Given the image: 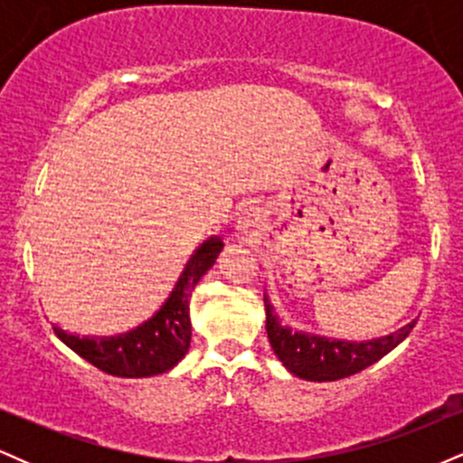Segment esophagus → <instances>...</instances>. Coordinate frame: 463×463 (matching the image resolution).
<instances>
[{
    "label": "esophagus",
    "instance_id": "1",
    "mask_svg": "<svg viewBox=\"0 0 463 463\" xmlns=\"http://www.w3.org/2000/svg\"><path fill=\"white\" fill-rule=\"evenodd\" d=\"M263 222H265V213H263L261 206H250V209L243 211L241 217H239L237 231L248 239V237L257 235V232L261 231Z\"/></svg>",
    "mask_w": 463,
    "mask_h": 463
}]
</instances>
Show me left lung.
<instances>
[{"instance_id": "1", "label": "left lung", "mask_w": 463, "mask_h": 463, "mask_svg": "<svg viewBox=\"0 0 463 463\" xmlns=\"http://www.w3.org/2000/svg\"><path fill=\"white\" fill-rule=\"evenodd\" d=\"M263 300L265 316H268L265 331H268L269 346L276 357L283 361L285 368L294 376H300L305 381H320V383L346 379V376L357 374L368 365L376 364L390 350H394L416 326V320H413L385 337L368 339V342H346V339L320 337V335L285 326L274 313L268 294L263 296Z\"/></svg>"}]
</instances>
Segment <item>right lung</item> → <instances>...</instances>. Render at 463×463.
Returning a JSON list of instances; mask_svg holds the SVG:
<instances>
[{"label": "right lung", "mask_w": 463, "mask_h": 463, "mask_svg": "<svg viewBox=\"0 0 463 463\" xmlns=\"http://www.w3.org/2000/svg\"><path fill=\"white\" fill-rule=\"evenodd\" d=\"M222 248L224 243L220 237L206 239L191 254L184 272L180 274L165 305L141 326L115 337H80L54 324V333L73 353L106 374L143 379L172 370L187 354L191 344V291L195 289L202 276L213 268Z\"/></svg>", "instance_id": "right-lung-1"}]
</instances>
